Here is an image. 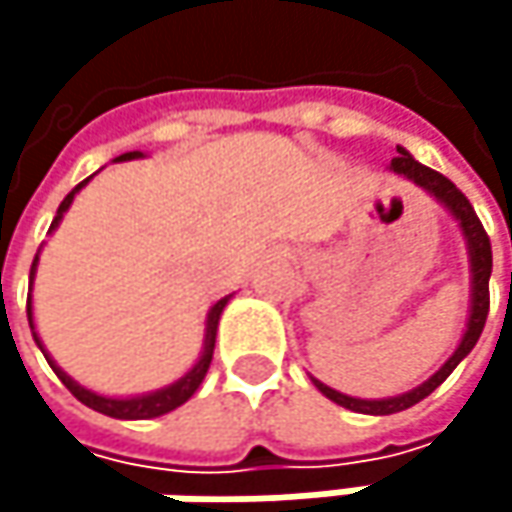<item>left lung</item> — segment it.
I'll use <instances>...</instances> for the list:
<instances>
[{
  "mask_svg": "<svg viewBox=\"0 0 512 512\" xmlns=\"http://www.w3.org/2000/svg\"><path fill=\"white\" fill-rule=\"evenodd\" d=\"M397 154L400 156L391 159V171H394V174H403V177H409V180H415V183H418L421 189H427L436 201H442V204L451 210V216L460 222L462 237H465V243H468V257H471V314H468V326H465V335H462L460 347L454 350V356L448 358L424 385H418V388H412V391H406V394H400V397L358 400V397H347V394H341V391H335V388H329V385H323V382L314 379V385H317L332 403H338V406H344V409H353V412H361V415H394V412H403V409L421 403L424 397H430V394L454 373V367L460 364L462 358L474 350V344H477V338H480V332H483V326H486V314H489L492 246H489V237H486V231H483V225H480L474 207L468 204V198L462 195L460 189H457L445 174H439V171L421 165L415 156L406 154L403 148H397Z\"/></svg>",
  "mask_w": 512,
  "mask_h": 512,
  "instance_id": "obj_1",
  "label": "left lung"
}]
</instances>
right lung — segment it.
Wrapping results in <instances>:
<instances>
[{"mask_svg":"<svg viewBox=\"0 0 512 512\" xmlns=\"http://www.w3.org/2000/svg\"><path fill=\"white\" fill-rule=\"evenodd\" d=\"M136 156H142L139 151H130V154H121L118 156V162H124V159H136ZM91 180V177H88ZM88 180H82L76 189H70L67 192V198L58 204V213H55V219H52L50 231L58 228V222H61V216L67 213V207L73 204V195L88 183ZM35 266H38V255H35V263H32V272H29V284H32V278H35ZM225 305H228V296L225 299H219L213 308H210V314H207V332H204V353L201 358L195 361V367L186 373V376H180L177 382H171L168 388H159V391H151V394H142V397H124V400H118V397H103V394H94V391H88V388H82L79 382H73L55 361H52L47 353H44V344H41V338H38V332H35V323H32V296H29V326H32V335H35V341H38V347H41V353L47 356L50 361V367L55 370V376L67 385V391L79 400V403H85L88 409H94V412H103V415H109V418H121V421H145V418H159V415H165V412H171V409H177V406H183L195 391H198V385L204 382V376H207V370H210V361H213V347H216V329H219V317H222V311H225Z\"/></svg>","mask_w":512,"mask_h":512,"instance_id":"1","label":"right lung"}]
</instances>
